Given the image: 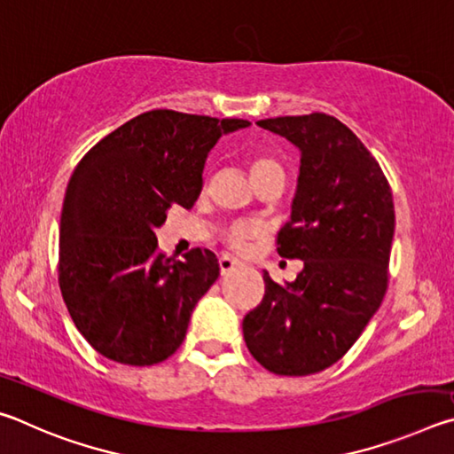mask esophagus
<instances>
[{"mask_svg":"<svg viewBox=\"0 0 454 454\" xmlns=\"http://www.w3.org/2000/svg\"><path fill=\"white\" fill-rule=\"evenodd\" d=\"M218 264H220V272H222V276L224 274H228V272H232V270H236V268H240L242 264L238 262L236 258H232V256H228V254H224V256H220V260H218Z\"/></svg>","mask_w":454,"mask_h":454,"instance_id":"obj_1","label":"esophagus"}]
</instances>
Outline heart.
<instances>
[{"label":"heart","mask_w":454,"mask_h":454,"mask_svg":"<svg viewBox=\"0 0 454 454\" xmlns=\"http://www.w3.org/2000/svg\"><path fill=\"white\" fill-rule=\"evenodd\" d=\"M250 172H252V178H260V176H264L268 172H282V166L276 162L272 158H256L254 162L250 166ZM256 236V228L248 224V222H234V224H230L224 230V240L230 246V248L234 250H242L246 248V244H248L252 238Z\"/></svg>","instance_id":"1"}]
</instances>
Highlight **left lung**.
<instances>
[{
    "mask_svg": "<svg viewBox=\"0 0 454 454\" xmlns=\"http://www.w3.org/2000/svg\"><path fill=\"white\" fill-rule=\"evenodd\" d=\"M256 124L301 150L296 196L276 250L304 260V268L286 286L264 272V298L244 317L242 333L266 371L309 376L347 355L379 310L388 286L393 192L372 153L334 116Z\"/></svg>",
    "mask_w": 454,
    "mask_h": 454,
    "instance_id": "obj_1",
    "label": "left lung"
}]
</instances>
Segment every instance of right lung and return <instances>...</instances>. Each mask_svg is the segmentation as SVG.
<instances>
[{
	"instance_id": "1",
	"label": "right lung",
	"mask_w": 454,
	"mask_h": 454,
	"mask_svg": "<svg viewBox=\"0 0 454 454\" xmlns=\"http://www.w3.org/2000/svg\"><path fill=\"white\" fill-rule=\"evenodd\" d=\"M248 120L174 110L140 114L102 137L67 184L59 220V290L99 355L150 366L172 356L190 314L220 276L210 250L158 252L153 230L172 206L192 208L208 152Z\"/></svg>"
}]
</instances>
